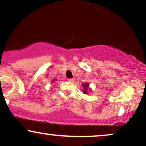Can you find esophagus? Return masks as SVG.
Returning <instances> with one entry per match:
<instances>
[{
	"label": "esophagus",
	"mask_w": 146,
	"mask_h": 146,
	"mask_svg": "<svg viewBox=\"0 0 146 146\" xmlns=\"http://www.w3.org/2000/svg\"><path fill=\"white\" fill-rule=\"evenodd\" d=\"M68 82H74V79L73 78L68 79Z\"/></svg>",
	"instance_id": "esophagus-1"
}]
</instances>
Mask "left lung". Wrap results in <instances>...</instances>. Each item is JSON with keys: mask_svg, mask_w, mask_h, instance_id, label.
Returning a JSON list of instances; mask_svg holds the SVG:
<instances>
[{"mask_svg": "<svg viewBox=\"0 0 146 146\" xmlns=\"http://www.w3.org/2000/svg\"><path fill=\"white\" fill-rule=\"evenodd\" d=\"M82 86L84 87V93L88 94V89H89V84L88 83H83Z\"/></svg>", "mask_w": 146, "mask_h": 146, "instance_id": "1", "label": "left lung"}]
</instances>
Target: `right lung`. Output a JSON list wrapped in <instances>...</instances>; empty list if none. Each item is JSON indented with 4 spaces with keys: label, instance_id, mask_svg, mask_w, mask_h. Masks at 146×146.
<instances>
[{
    "label": "right lung",
    "instance_id": "add662e5",
    "mask_svg": "<svg viewBox=\"0 0 146 146\" xmlns=\"http://www.w3.org/2000/svg\"><path fill=\"white\" fill-rule=\"evenodd\" d=\"M54 81H55V80H53V81H52V82H51V83H53V82H54Z\"/></svg>",
    "mask_w": 146,
    "mask_h": 146
}]
</instances>
